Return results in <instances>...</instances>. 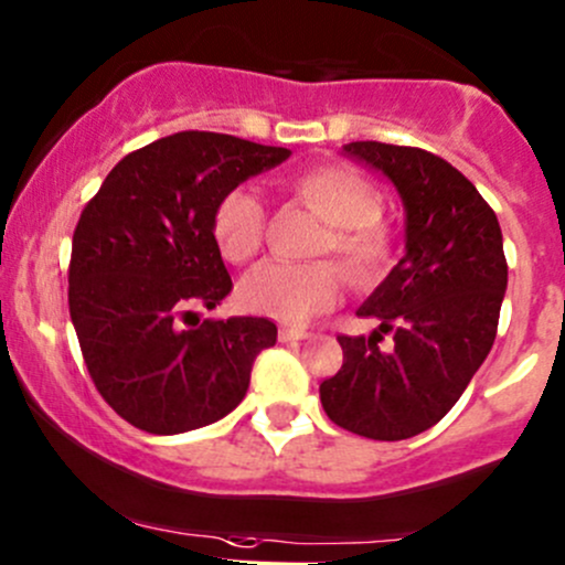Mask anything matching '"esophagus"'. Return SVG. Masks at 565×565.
Returning <instances> with one entry per match:
<instances>
[{
  "label": "esophagus",
  "instance_id": "1",
  "mask_svg": "<svg viewBox=\"0 0 565 565\" xmlns=\"http://www.w3.org/2000/svg\"><path fill=\"white\" fill-rule=\"evenodd\" d=\"M278 338H281V343H295V340H306L308 332L297 330V327H281V330H278Z\"/></svg>",
  "mask_w": 565,
  "mask_h": 565
}]
</instances>
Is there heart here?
I'll return each mask as SVG.
<instances>
[{
	"label": "heart",
	"mask_w": 565,
	"mask_h": 565,
	"mask_svg": "<svg viewBox=\"0 0 565 565\" xmlns=\"http://www.w3.org/2000/svg\"><path fill=\"white\" fill-rule=\"evenodd\" d=\"M289 192L327 222L313 254H334L353 284H375L394 257V235L377 220V192L345 169H306L289 179ZM265 233V203L249 188H233L216 201L212 235L216 249L233 265L257 257ZM343 295V273L334 263L265 265L241 284L238 297L254 313L278 321H308Z\"/></svg>",
	"instance_id": "obj_1"
}]
</instances>
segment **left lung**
Segmentation results:
<instances>
[{
  "mask_svg": "<svg viewBox=\"0 0 565 565\" xmlns=\"http://www.w3.org/2000/svg\"><path fill=\"white\" fill-rule=\"evenodd\" d=\"M343 154L381 173L405 209V257L359 306L377 330L340 334L343 367L319 386L338 426L370 439L431 429L486 362L507 292V259L493 209L448 160L381 141ZM386 331L393 343H376Z\"/></svg>",
  "mask_w": 565,
  "mask_h": 565,
  "instance_id": "8db88e82",
  "label": "left lung"
}]
</instances>
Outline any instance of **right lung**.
<instances>
[{
	"instance_id": "right-lung-1",
	"label": "right lung",
	"mask_w": 565,
	"mask_h": 565,
	"mask_svg": "<svg viewBox=\"0 0 565 565\" xmlns=\"http://www.w3.org/2000/svg\"><path fill=\"white\" fill-rule=\"evenodd\" d=\"M287 147L182 131L120 160L83 209L72 238L70 313L98 394L150 434H182L241 405L252 364L276 345L257 316L203 319L233 289L212 235L216 201L276 169Z\"/></svg>"
}]
</instances>
